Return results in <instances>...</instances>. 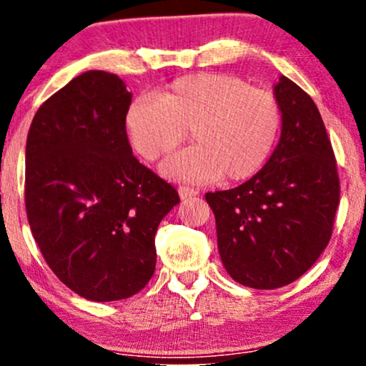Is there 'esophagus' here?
<instances>
[{"label":"esophagus","mask_w":366,"mask_h":366,"mask_svg":"<svg viewBox=\"0 0 366 366\" xmlns=\"http://www.w3.org/2000/svg\"><path fill=\"white\" fill-rule=\"evenodd\" d=\"M197 194H199V191H197L196 187L179 186V196H180V199H187V197H192V196H197Z\"/></svg>","instance_id":"obj_1"}]
</instances>
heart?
Returning a JSON list of instances; mask_svg holds the SVG:
<instances>
[{
    "label": "heart",
    "mask_w": 366,
    "mask_h": 366,
    "mask_svg": "<svg viewBox=\"0 0 366 366\" xmlns=\"http://www.w3.org/2000/svg\"><path fill=\"white\" fill-rule=\"evenodd\" d=\"M280 125L275 96L230 74L184 75L158 96L132 99L125 112L130 144L148 162L169 157L191 130L194 146L162 167L167 177L187 182L253 177L274 153Z\"/></svg>",
    "instance_id": "1"
}]
</instances>
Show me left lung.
I'll use <instances>...</instances> for the list:
<instances>
[{
  "mask_svg": "<svg viewBox=\"0 0 366 366\" xmlns=\"http://www.w3.org/2000/svg\"><path fill=\"white\" fill-rule=\"evenodd\" d=\"M274 92L282 134L267 165L241 186L207 192L222 263L236 282L253 289L282 287L312 268L329 244L341 197L317 104L287 77Z\"/></svg>",
  "mask_w": 366,
  "mask_h": 366,
  "instance_id": "obj_1",
  "label": "left lung"
}]
</instances>
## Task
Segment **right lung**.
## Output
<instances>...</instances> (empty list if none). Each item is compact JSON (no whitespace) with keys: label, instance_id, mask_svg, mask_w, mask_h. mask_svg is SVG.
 Returning <instances> with one entry per match:
<instances>
[{"label":"right lung","instance_id":"add662e5","mask_svg":"<svg viewBox=\"0 0 366 366\" xmlns=\"http://www.w3.org/2000/svg\"><path fill=\"white\" fill-rule=\"evenodd\" d=\"M132 94L89 70L41 104L25 146V209L53 274L91 301L127 300L157 267L154 234L180 203L137 162L125 132Z\"/></svg>","mask_w":366,"mask_h":366}]
</instances>
